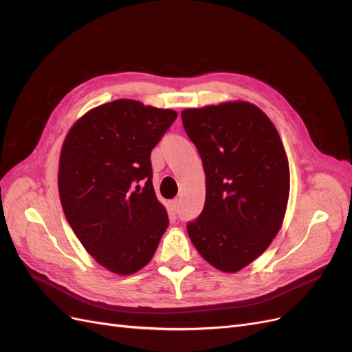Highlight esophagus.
<instances>
[{
  "instance_id": "1",
  "label": "esophagus",
  "mask_w": 352,
  "mask_h": 352,
  "mask_svg": "<svg viewBox=\"0 0 352 352\" xmlns=\"http://www.w3.org/2000/svg\"><path fill=\"white\" fill-rule=\"evenodd\" d=\"M170 207H172V210L175 212H177V210H179V199H173L172 202H170Z\"/></svg>"
}]
</instances>
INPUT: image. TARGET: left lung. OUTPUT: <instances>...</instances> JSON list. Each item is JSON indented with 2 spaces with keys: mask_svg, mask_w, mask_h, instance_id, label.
<instances>
[{
  "mask_svg": "<svg viewBox=\"0 0 352 352\" xmlns=\"http://www.w3.org/2000/svg\"><path fill=\"white\" fill-rule=\"evenodd\" d=\"M206 172V204L188 223L212 267L235 273L269 248L289 198V164L274 124L257 105L235 101L182 111Z\"/></svg>",
  "mask_w": 352,
  "mask_h": 352,
  "instance_id": "left-lung-1",
  "label": "left lung"
}]
</instances>
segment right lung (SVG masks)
I'll list each match as a JSON object with an SVG mask.
<instances>
[{
	"label": "right lung",
	"instance_id": "obj_1",
	"mask_svg": "<svg viewBox=\"0 0 352 352\" xmlns=\"http://www.w3.org/2000/svg\"><path fill=\"white\" fill-rule=\"evenodd\" d=\"M176 117L173 110L116 100L83 114L63 144V211L85 250L116 274L145 267L168 226L150 157Z\"/></svg>",
	"mask_w": 352,
	"mask_h": 352
}]
</instances>
